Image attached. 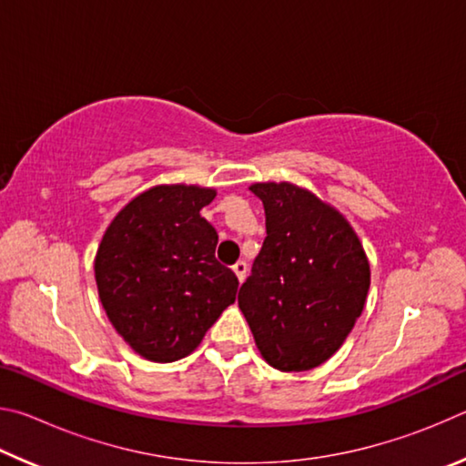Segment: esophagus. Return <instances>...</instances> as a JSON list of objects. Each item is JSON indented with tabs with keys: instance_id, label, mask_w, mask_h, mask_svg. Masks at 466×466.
Masks as SVG:
<instances>
[{
	"instance_id": "1",
	"label": "esophagus",
	"mask_w": 466,
	"mask_h": 466,
	"mask_svg": "<svg viewBox=\"0 0 466 466\" xmlns=\"http://www.w3.org/2000/svg\"><path fill=\"white\" fill-rule=\"evenodd\" d=\"M232 271L236 273V278H238V281L242 283L244 279H247V271H248V265L244 263V261H238L236 263L234 267H232Z\"/></svg>"
}]
</instances>
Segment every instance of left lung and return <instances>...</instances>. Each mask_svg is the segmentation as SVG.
<instances>
[{"label":"left lung","mask_w":466,"mask_h":466,"mask_svg":"<svg viewBox=\"0 0 466 466\" xmlns=\"http://www.w3.org/2000/svg\"><path fill=\"white\" fill-rule=\"evenodd\" d=\"M250 191L263 201L267 236L238 306L267 364L304 372L333 356L364 310L366 252L347 219L306 188Z\"/></svg>","instance_id":"obj_1"}]
</instances>
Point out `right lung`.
Instances as JSON below:
<instances>
[{
	"mask_svg": "<svg viewBox=\"0 0 466 466\" xmlns=\"http://www.w3.org/2000/svg\"><path fill=\"white\" fill-rule=\"evenodd\" d=\"M214 197V188L154 187L102 236L100 302L116 333L157 364L188 356L236 299L238 278L216 258L218 232L201 218Z\"/></svg>",
	"mask_w": 466,
	"mask_h": 466,
	"instance_id": "1",
	"label": "right lung"
}]
</instances>
